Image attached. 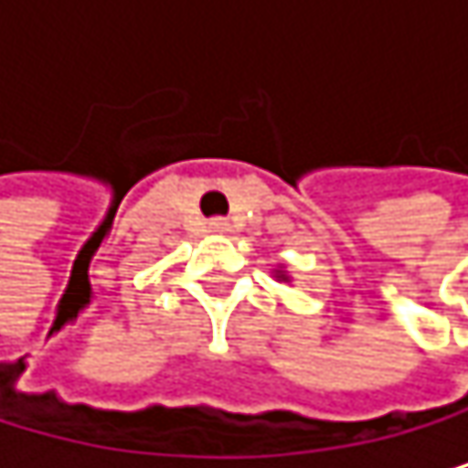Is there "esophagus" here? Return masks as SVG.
Wrapping results in <instances>:
<instances>
[{
  "instance_id": "1",
  "label": "esophagus",
  "mask_w": 468,
  "mask_h": 468,
  "mask_svg": "<svg viewBox=\"0 0 468 468\" xmlns=\"http://www.w3.org/2000/svg\"><path fill=\"white\" fill-rule=\"evenodd\" d=\"M210 227H213V229H227V221L216 218V221H210Z\"/></svg>"
}]
</instances>
